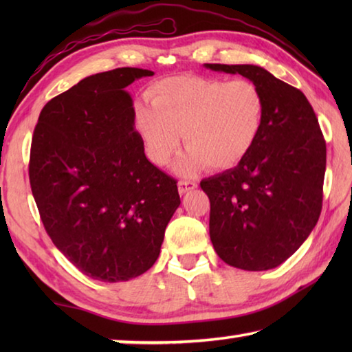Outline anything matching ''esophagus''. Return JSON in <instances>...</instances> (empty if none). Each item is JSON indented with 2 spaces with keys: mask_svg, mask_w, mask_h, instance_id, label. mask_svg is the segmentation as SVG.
Listing matches in <instances>:
<instances>
[{
  "mask_svg": "<svg viewBox=\"0 0 352 352\" xmlns=\"http://www.w3.org/2000/svg\"><path fill=\"white\" fill-rule=\"evenodd\" d=\"M197 188V183L192 180H180L178 182V192L180 194H186L189 190H192Z\"/></svg>",
  "mask_w": 352,
  "mask_h": 352,
  "instance_id": "34e87169",
  "label": "esophagus"
}]
</instances>
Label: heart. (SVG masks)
<instances>
[{
    "label": "heart",
    "instance_id": "obj_1",
    "mask_svg": "<svg viewBox=\"0 0 352 352\" xmlns=\"http://www.w3.org/2000/svg\"><path fill=\"white\" fill-rule=\"evenodd\" d=\"M151 105H138L136 130L147 158L158 166L184 153L175 170L190 175L210 164L231 169L248 157L264 127L265 100L253 82L201 76H178L158 82L148 93Z\"/></svg>",
    "mask_w": 352,
    "mask_h": 352
}]
</instances>
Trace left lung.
Segmentation results:
<instances>
[{"mask_svg": "<svg viewBox=\"0 0 352 352\" xmlns=\"http://www.w3.org/2000/svg\"><path fill=\"white\" fill-rule=\"evenodd\" d=\"M241 74L265 100L264 127L248 157L201 180L210 197V237L219 258L236 269H275L317 225L326 170V142L305 94L256 65L205 63Z\"/></svg>", "mask_w": 352, "mask_h": 352, "instance_id": "1", "label": "left lung"}]
</instances>
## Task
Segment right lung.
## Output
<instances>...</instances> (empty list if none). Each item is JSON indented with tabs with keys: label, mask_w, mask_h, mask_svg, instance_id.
I'll return each mask as SVG.
<instances>
[{
	"label": "right lung",
	"mask_w": 352,
	"mask_h": 352,
	"mask_svg": "<svg viewBox=\"0 0 352 352\" xmlns=\"http://www.w3.org/2000/svg\"><path fill=\"white\" fill-rule=\"evenodd\" d=\"M153 71L116 68L47 102L35 126L29 180L54 245L83 275L129 281L160 256L180 206L177 182L148 162L126 87Z\"/></svg>",
	"instance_id": "1"
}]
</instances>
